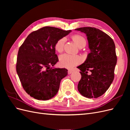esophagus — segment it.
<instances>
[{
	"mask_svg": "<svg viewBox=\"0 0 130 130\" xmlns=\"http://www.w3.org/2000/svg\"><path fill=\"white\" fill-rule=\"evenodd\" d=\"M72 73H73V70H68V74H71Z\"/></svg>",
	"mask_w": 130,
	"mask_h": 130,
	"instance_id": "34e87169",
	"label": "esophagus"
}]
</instances>
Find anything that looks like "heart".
<instances>
[{"label":"heart","instance_id":"heart-1","mask_svg":"<svg viewBox=\"0 0 130 130\" xmlns=\"http://www.w3.org/2000/svg\"><path fill=\"white\" fill-rule=\"evenodd\" d=\"M72 39L78 48L84 47L87 42L84 37L80 35H75L72 36ZM65 40L64 38L58 40L55 44V49L58 53H61L63 50ZM81 62V57L78 55H73L68 54H62L60 56V63L63 67L72 68Z\"/></svg>","mask_w":130,"mask_h":130}]
</instances>
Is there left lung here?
I'll return each mask as SVG.
<instances>
[{"label": "left lung", "mask_w": 130, "mask_h": 130, "mask_svg": "<svg viewBox=\"0 0 130 130\" xmlns=\"http://www.w3.org/2000/svg\"><path fill=\"white\" fill-rule=\"evenodd\" d=\"M75 30L86 34L90 52L84 63L77 67L81 75L77 89L85 97L97 98L106 92L115 77L117 61L115 44L107 34L95 27Z\"/></svg>", "instance_id": "1"}]
</instances>
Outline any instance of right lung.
<instances>
[{"label": "right lung", "mask_w": 130, "mask_h": 130, "mask_svg": "<svg viewBox=\"0 0 130 130\" xmlns=\"http://www.w3.org/2000/svg\"><path fill=\"white\" fill-rule=\"evenodd\" d=\"M71 30L45 26L30 34L18 50L16 71L25 92L37 100H47L57 93L65 68H54L58 61L55 44Z\"/></svg>", "instance_id": "1"}]
</instances>
